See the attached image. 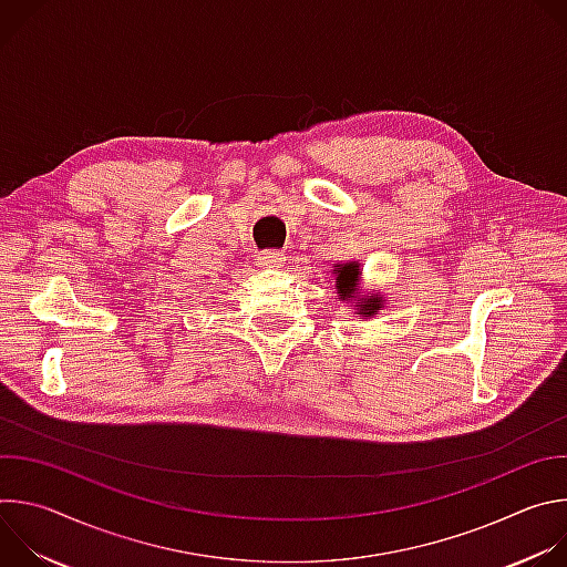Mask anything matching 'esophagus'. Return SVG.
I'll use <instances>...</instances> for the list:
<instances>
[{"label":"esophagus","instance_id":"obj_1","mask_svg":"<svg viewBox=\"0 0 567 567\" xmlns=\"http://www.w3.org/2000/svg\"><path fill=\"white\" fill-rule=\"evenodd\" d=\"M258 262H260L262 267H282L285 256H282L280 251H276V249H267V251H260Z\"/></svg>","mask_w":567,"mask_h":567}]
</instances>
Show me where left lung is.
I'll use <instances>...</instances> for the list:
<instances>
[{"mask_svg": "<svg viewBox=\"0 0 567 567\" xmlns=\"http://www.w3.org/2000/svg\"><path fill=\"white\" fill-rule=\"evenodd\" d=\"M339 269L337 271V289H339V296L341 300H355L359 297V289H357V282H359V262H346V265H337ZM383 305L381 296L374 293V296H365L360 298L354 305V309L363 316H374V311Z\"/></svg>", "mask_w": 567, "mask_h": 567, "instance_id": "left-lung-1", "label": "left lung"}]
</instances>
